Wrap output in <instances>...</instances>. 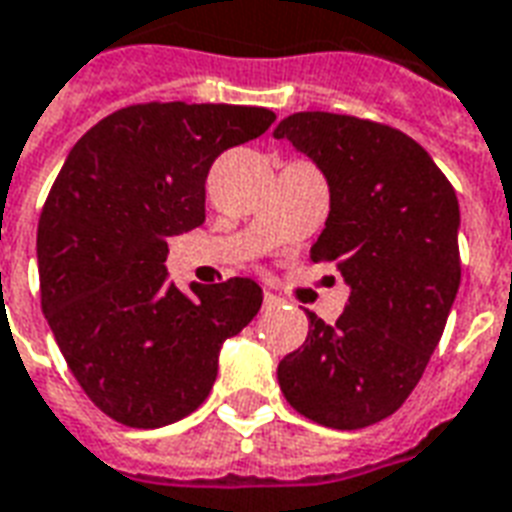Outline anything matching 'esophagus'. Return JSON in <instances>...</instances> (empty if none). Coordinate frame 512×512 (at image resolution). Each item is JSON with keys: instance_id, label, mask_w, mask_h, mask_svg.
<instances>
[{"instance_id": "obj_1", "label": "esophagus", "mask_w": 512, "mask_h": 512, "mask_svg": "<svg viewBox=\"0 0 512 512\" xmlns=\"http://www.w3.org/2000/svg\"><path fill=\"white\" fill-rule=\"evenodd\" d=\"M279 304H282V299H279L277 293H271V290L263 293V307H266V310H277Z\"/></svg>"}]
</instances>
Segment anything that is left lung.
I'll list each match as a JSON object with an SVG mask.
<instances>
[{
    "mask_svg": "<svg viewBox=\"0 0 512 512\" xmlns=\"http://www.w3.org/2000/svg\"><path fill=\"white\" fill-rule=\"evenodd\" d=\"M329 183L312 246L351 288L337 323L310 332L277 367L290 406L318 425L359 430L406 403L461 285V211L450 180L411 136L373 120L296 112L274 128Z\"/></svg>",
    "mask_w": 512,
    "mask_h": 512,
    "instance_id": "1",
    "label": "left lung"
}]
</instances>
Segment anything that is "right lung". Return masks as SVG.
Instances as JSON below:
<instances>
[{
    "mask_svg": "<svg viewBox=\"0 0 512 512\" xmlns=\"http://www.w3.org/2000/svg\"><path fill=\"white\" fill-rule=\"evenodd\" d=\"M263 106L136 104L71 147L38 222L40 304L79 386L128 428L189 417L211 392L219 351L252 321L246 277L169 282L167 238L205 222L219 153L266 134Z\"/></svg>",
    "mask_w": 512,
    "mask_h": 512,
    "instance_id": "right-lung-1",
    "label": "right lung"
}]
</instances>
